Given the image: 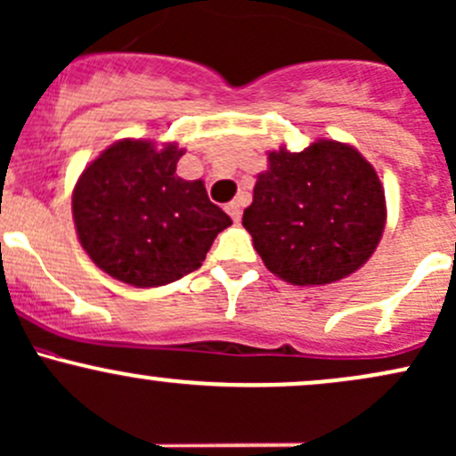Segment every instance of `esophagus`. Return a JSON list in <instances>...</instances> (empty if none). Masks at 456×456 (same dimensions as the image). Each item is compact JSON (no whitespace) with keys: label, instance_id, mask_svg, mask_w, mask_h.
Returning a JSON list of instances; mask_svg holds the SVG:
<instances>
[{"label":"esophagus","instance_id":"34e87169","mask_svg":"<svg viewBox=\"0 0 456 456\" xmlns=\"http://www.w3.org/2000/svg\"><path fill=\"white\" fill-rule=\"evenodd\" d=\"M227 214L229 216L233 218V223H240V218H242V205H240V201H232V203H227Z\"/></svg>","mask_w":456,"mask_h":456}]
</instances>
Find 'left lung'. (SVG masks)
<instances>
[{
  "label": "left lung",
  "mask_w": 456,
  "mask_h": 456,
  "mask_svg": "<svg viewBox=\"0 0 456 456\" xmlns=\"http://www.w3.org/2000/svg\"><path fill=\"white\" fill-rule=\"evenodd\" d=\"M242 224L270 273L324 285L368 262L385 227L379 175L357 149L318 140L301 153H268Z\"/></svg>",
  "instance_id": "obj_1"
}]
</instances>
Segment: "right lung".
<instances>
[{"label": "right lung", "instance_id": "add662e5", "mask_svg": "<svg viewBox=\"0 0 456 456\" xmlns=\"http://www.w3.org/2000/svg\"><path fill=\"white\" fill-rule=\"evenodd\" d=\"M183 149L149 140L108 147L77 179L73 220L94 264L118 281L155 288L201 266L232 218L209 201L201 179L177 177Z\"/></svg>", "mask_w": 456, "mask_h": 456}]
</instances>
